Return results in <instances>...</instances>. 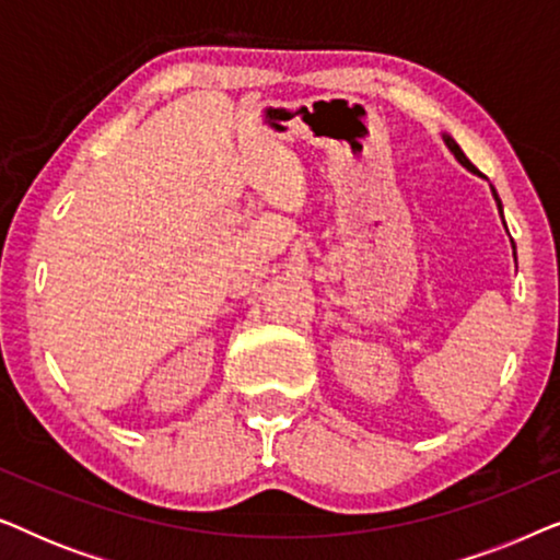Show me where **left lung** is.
Listing matches in <instances>:
<instances>
[{"mask_svg":"<svg viewBox=\"0 0 560 560\" xmlns=\"http://www.w3.org/2000/svg\"><path fill=\"white\" fill-rule=\"evenodd\" d=\"M443 142H446V148H448L451 152H454V158L458 160V163H462L464 167H469V171H471V173H477V167H474V165L469 163V158H466V155H464V150H462V148H458V144H456V140H454V137L443 135ZM492 194H494L497 209H500V213H502V203H500V196H497V190H494V188H492ZM502 221H504V219H502ZM512 249H515V242H512Z\"/></svg>","mask_w":560,"mask_h":560,"instance_id":"left-lung-1","label":"left lung"}]
</instances>
